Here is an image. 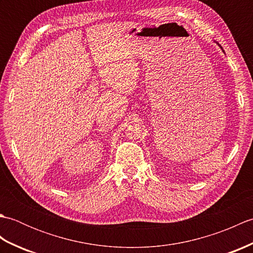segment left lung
I'll return each instance as SVG.
<instances>
[{"label": "left lung", "mask_w": 253, "mask_h": 253, "mask_svg": "<svg viewBox=\"0 0 253 253\" xmlns=\"http://www.w3.org/2000/svg\"><path fill=\"white\" fill-rule=\"evenodd\" d=\"M216 43H217V42H216ZM217 44H218V43H217ZM218 45H219V44H218ZM219 47H221V49H222V50H223V47H222V46H221V45H219ZM223 52H224V51H223Z\"/></svg>", "instance_id": "8db88e82"}]
</instances>
